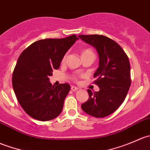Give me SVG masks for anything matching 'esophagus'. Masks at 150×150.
<instances>
[{"label":"esophagus","instance_id":"34e87169","mask_svg":"<svg viewBox=\"0 0 150 150\" xmlns=\"http://www.w3.org/2000/svg\"><path fill=\"white\" fill-rule=\"evenodd\" d=\"M71 90L72 91H77L78 90V88L76 87V86H71Z\"/></svg>","mask_w":150,"mask_h":150}]
</instances>
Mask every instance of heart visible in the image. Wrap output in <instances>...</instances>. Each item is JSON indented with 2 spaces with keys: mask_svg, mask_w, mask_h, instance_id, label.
Masks as SVG:
<instances>
[{
  "mask_svg": "<svg viewBox=\"0 0 150 150\" xmlns=\"http://www.w3.org/2000/svg\"><path fill=\"white\" fill-rule=\"evenodd\" d=\"M88 53H93V52H92L91 50H90V49H85V50H83V51L82 55H83V54H88ZM64 59H65V57H64V59H63V60H64Z\"/></svg>",
  "mask_w": 150,
  "mask_h": 150,
  "instance_id": "obj_1",
  "label": "heart"
}]
</instances>
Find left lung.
Wrapping results in <instances>:
<instances>
[{
	"instance_id": "8db88e82",
	"label": "left lung",
	"mask_w": 150,
	"mask_h": 150,
	"mask_svg": "<svg viewBox=\"0 0 150 150\" xmlns=\"http://www.w3.org/2000/svg\"><path fill=\"white\" fill-rule=\"evenodd\" d=\"M85 43L96 48L99 67L93 75L99 91L88 90L89 98L81 105L86 113L104 117L114 112L125 100L131 86V66L128 56L112 39L100 35H81Z\"/></svg>"
}]
</instances>
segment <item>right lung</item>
<instances>
[{"mask_svg":"<svg viewBox=\"0 0 150 150\" xmlns=\"http://www.w3.org/2000/svg\"><path fill=\"white\" fill-rule=\"evenodd\" d=\"M77 40L78 38L72 35L65 38L38 40L20 54L12 85L18 102L30 117L47 121L62 112L70 86L64 83L54 87L49 76L59 68L66 52Z\"/></svg>","mask_w":150,"mask_h":150,"instance_id":"obj_1","label":"right lung"}]
</instances>
